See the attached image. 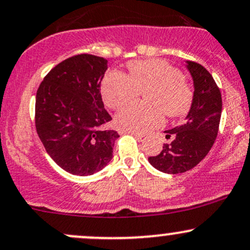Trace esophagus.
I'll use <instances>...</instances> for the list:
<instances>
[{"instance_id": "1", "label": "esophagus", "mask_w": 250, "mask_h": 250, "mask_svg": "<svg viewBox=\"0 0 250 250\" xmlns=\"http://www.w3.org/2000/svg\"><path fill=\"white\" fill-rule=\"evenodd\" d=\"M120 134H133L134 136H135V138H138V139H141L143 138V134H140V133H135V132H129V130H125V129H121L120 130Z\"/></svg>"}]
</instances>
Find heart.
I'll list each match as a JSON object with an SVG mask.
<instances>
[{
    "mask_svg": "<svg viewBox=\"0 0 250 250\" xmlns=\"http://www.w3.org/2000/svg\"><path fill=\"white\" fill-rule=\"evenodd\" d=\"M144 91L147 105L129 104L117 112L121 129L145 133L164 122V112L169 117L186 115L193 102V91L182 73L163 60L130 62L128 75L114 70L102 83L103 99L111 109L129 103Z\"/></svg>",
    "mask_w": 250,
    "mask_h": 250,
    "instance_id": "1",
    "label": "heart"
}]
</instances>
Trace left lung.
<instances>
[{"label": "left lung", "mask_w": 250, "mask_h": 250, "mask_svg": "<svg viewBox=\"0 0 250 250\" xmlns=\"http://www.w3.org/2000/svg\"><path fill=\"white\" fill-rule=\"evenodd\" d=\"M193 78L194 94L185 125L165 130L158 156L149 157L153 167L165 173H182L199 164L213 146L222 116V94L208 70L196 62L186 61Z\"/></svg>", "instance_id": "8db88e82"}]
</instances>
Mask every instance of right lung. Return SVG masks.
<instances>
[{
    "mask_svg": "<svg viewBox=\"0 0 250 250\" xmlns=\"http://www.w3.org/2000/svg\"><path fill=\"white\" fill-rule=\"evenodd\" d=\"M107 61L94 55L69 57L52 68L36 96V129L52 160L64 171L93 175L112 159L116 130L104 109L101 83Z\"/></svg>",
    "mask_w": 250,
    "mask_h": 250,
    "instance_id": "right-lung-1",
    "label": "right lung"
}]
</instances>
